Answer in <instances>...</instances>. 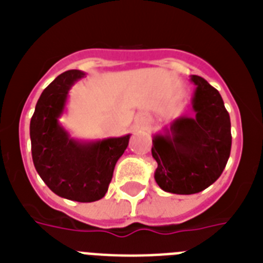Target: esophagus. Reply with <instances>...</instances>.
Listing matches in <instances>:
<instances>
[{"label":"esophagus","instance_id":"obj_1","mask_svg":"<svg viewBox=\"0 0 263 263\" xmlns=\"http://www.w3.org/2000/svg\"><path fill=\"white\" fill-rule=\"evenodd\" d=\"M136 125L142 129V127L146 126V120L145 118H138V120H136Z\"/></svg>","mask_w":263,"mask_h":263}]
</instances>
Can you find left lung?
Segmentation results:
<instances>
[{
	"instance_id": "1",
	"label": "left lung",
	"mask_w": 263,
	"mask_h": 263,
	"mask_svg": "<svg viewBox=\"0 0 263 263\" xmlns=\"http://www.w3.org/2000/svg\"><path fill=\"white\" fill-rule=\"evenodd\" d=\"M194 117L174 121L164 134H155L152 154L157 184L176 195L201 192L215 183L231 155V118L221 95L203 78L191 76Z\"/></svg>"
}]
</instances>
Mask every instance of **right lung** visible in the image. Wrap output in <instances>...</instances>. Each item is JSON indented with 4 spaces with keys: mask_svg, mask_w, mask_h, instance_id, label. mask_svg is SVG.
I'll return each instance as SVG.
<instances>
[{
    "mask_svg": "<svg viewBox=\"0 0 263 263\" xmlns=\"http://www.w3.org/2000/svg\"><path fill=\"white\" fill-rule=\"evenodd\" d=\"M84 75L79 69L63 72L42 92L30 121V138L36 173L51 191L68 200L92 203L105 196L130 134L79 141L59 124L69 89Z\"/></svg>",
    "mask_w": 263,
    "mask_h": 263,
    "instance_id": "obj_1",
    "label": "right lung"
}]
</instances>
